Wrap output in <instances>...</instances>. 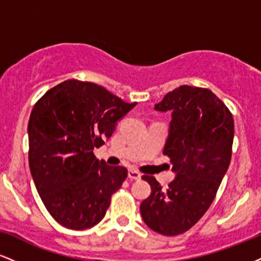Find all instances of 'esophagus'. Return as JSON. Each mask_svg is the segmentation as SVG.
<instances>
[{
  "label": "esophagus",
  "mask_w": 261,
  "mask_h": 261,
  "mask_svg": "<svg viewBox=\"0 0 261 261\" xmlns=\"http://www.w3.org/2000/svg\"><path fill=\"white\" fill-rule=\"evenodd\" d=\"M127 176L130 179H134V180H139V179H141V174L139 172H136V170L134 169H128L127 172Z\"/></svg>",
  "instance_id": "34e87169"
}]
</instances>
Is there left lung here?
Listing matches in <instances>:
<instances>
[{
  "label": "left lung",
  "instance_id": "8db88e82",
  "mask_svg": "<svg viewBox=\"0 0 261 261\" xmlns=\"http://www.w3.org/2000/svg\"><path fill=\"white\" fill-rule=\"evenodd\" d=\"M157 112H170L163 154L175 178L163 189L154 176L143 175L151 195L140 205L143 222L163 236L187 232L203 216L228 169L234 121L228 108L210 89L180 86L168 92Z\"/></svg>",
  "mask_w": 261,
  "mask_h": 261
}]
</instances>
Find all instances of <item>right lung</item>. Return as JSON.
Returning a JSON list of instances; mask_svg holds the SVG:
<instances>
[{"instance_id": "1", "label": "right lung", "mask_w": 261, "mask_h": 261, "mask_svg": "<svg viewBox=\"0 0 261 261\" xmlns=\"http://www.w3.org/2000/svg\"><path fill=\"white\" fill-rule=\"evenodd\" d=\"M136 104L95 83L67 80L33 108L29 168L45 207L61 226L91 228L106 216L127 169L97 160L93 149L112 137L118 121Z\"/></svg>"}]
</instances>
